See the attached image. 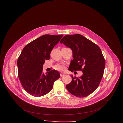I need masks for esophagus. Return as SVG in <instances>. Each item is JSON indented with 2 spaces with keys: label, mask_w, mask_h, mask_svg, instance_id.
Instances as JSON below:
<instances>
[{
  "label": "esophagus",
  "mask_w": 123,
  "mask_h": 123,
  "mask_svg": "<svg viewBox=\"0 0 123 123\" xmlns=\"http://www.w3.org/2000/svg\"><path fill=\"white\" fill-rule=\"evenodd\" d=\"M64 75H65V74L63 73H60V76H61V77H63V76H64Z\"/></svg>",
  "instance_id": "1"
}]
</instances>
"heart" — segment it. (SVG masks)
Masks as SVG:
<instances>
[{
    "instance_id": "obj_1",
    "label": "heart",
    "mask_w": 123,
    "mask_h": 123,
    "mask_svg": "<svg viewBox=\"0 0 123 123\" xmlns=\"http://www.w3.org/2000/svg\"><path fill=\"white\" fill-rule=\"evenodd\" d=\"M55 69L57 70H60V71H63L65 70V67L63 65H57L55 67Z\"/></svg>"
}]
</instances>
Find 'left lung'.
I'll list each match as a JSON object with an SVG mask.
<instances>
[{
	"mask_svg": "<svg viewBox=\"0 0 123 123\" xmlns=\"http://www.w3.org/2000/svg\"><path fill=\"white\" fill-rule=\"evenodd\" d=\"M60 43L70 48L73 59L69 70H82L81 77H73L66 86L73 95L84 98L92 93L99 86L105 67V60L100 48L80 34L64 36Z\"/></svg>",
	"mask_w": 123,
	"mask_h": 123,
	"instance_id": "left-lung-1",
	"label": "left lung"
}]
</instances>
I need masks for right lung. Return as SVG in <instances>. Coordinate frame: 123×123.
<instances>
[{
    "instance_id": "obj_1",
    "label": "right lung",
    "mask_w": 123,
    "mask_h": 123,
    "mask_svg": "<svg viewBox=\"0 0 123 123\" xmlns=\"http://www.w3.org/2000/svg\"><path fill=\"white\" fill-rule=\"evenodd\" d=\"M63 36L45 35L27 44L18 58V75L24 89L35 97H41L52 89L53 83L60 77L55 70L43 73L45 60L50 58L53 47Z\"/></svg>"
}]
</instances>
